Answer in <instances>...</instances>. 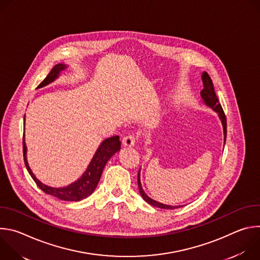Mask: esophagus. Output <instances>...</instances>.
<instances>
[{"mask_svg": "<svg viewBox=\"0 0 260 260\" xmlns=\"http://www.w3.org/2000/svg\"><path fill=\"white\" fill-rule=\"evenodd\" d=\"M136 141H137V139H136L135 136H133V135H127V136H125V137L122 139V144H123V146H125V147H133V146L135 145Z\"/></svg>", "mask_w": 260, "mask_h": 260, "instance_id": "obj_1", "label": "esophagus"}]
</instances>
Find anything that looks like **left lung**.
Returning a JSON list of instances; mask_svg holds the SVG:
<instances>
[{
	"instance_id": "obj_1",
	"label": "left lung",
	"mask_w": 260,
	"mask_h": 260,
	"mask_svg": "<svg viewBox=\"0 0 260 260\" xmlns=\"http://www.w3.org/2000/svg\"><path fill=\"white\" fill-rule=\"evenodd\" d=\"M202 80H203V84H204V89L201 91V96L203 99V102L210 108H212L215 112L218 113V116L222 122V126H223V134H224V143L226 140V117L225 114L223 112V109H222L219 100L215 93L214 90V85L212 82V79L210 78L209 74L207 72H204L202 75ZM138 186H139V190H140V194L143 198V200L145 202H147L149 205L156 207V208H160V209H177L180 208V206H169V205H165L161 203H158L152 199H150L148 197L145 191L142 188V184H141V179H140V171L138 173Z\"/></svg>"
}]
</instances>
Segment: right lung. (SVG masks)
I'll return each instance as SVG.
<instances>
[{
	"mask_svg": "<svg viewBox=\"0 0 260 260\" xmlns=\"http://www.w3.org/2000/svg\"><path fill=\"white\" fill-rule=\"evenodd\" d=\"M67 69V64L64 63H58L55 64L52 70L49 72L47 77L39 84V86L37 88H41L49 83L53 82L56 78H58L59 74L61 71ZM25 117V116H24ZM23 159L24 164L26 167L27 172L29 173L30 177L32 180L36 182V184L38 185V187L42 189L45 193L55 197L59 200L62 201H69V202H79L81 200H84L88 198L95 189L98 186V183L101 179L103 170L108 162V160L112 157L117 151L120 150L121 147V142L119 141L118 136H114L108 138L102 142L100 147L98 148V150L95 154L93 155L91 161L89 162L86 171L84 174L75 182H73L72 184L68 185L66 187H50L47 186V185L43 184L41 181L36 178L34 173L31 172L30 168L28 167L27 159H26V146L24 142V135H23Z\"/></svg>",
	"mask_w": 260,
	"mask_h": 260,
	"instance_id": "obj_1",
	"label": "right lung"
}]
</instances>
